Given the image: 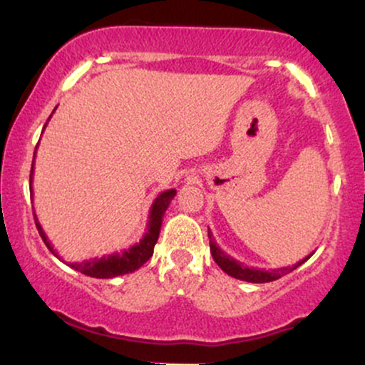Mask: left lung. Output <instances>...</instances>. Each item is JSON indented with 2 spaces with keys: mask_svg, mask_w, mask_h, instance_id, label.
Returning a JSON list of instances; mask_svg holds the SVG:
<instances>
[{
  "mask_svg": "<svg viewBox=\"0 0 365 365\" xmlns=\"http://www.w3.org/2000/svg\"><path fill=\"white\" fill-rule=\"evenodd\" d=\"M207 235H209V247H211L212 259H215V262L217 264V266H220L226 274L232 276V278L242 279V282H249V283H269V282H274V279H279L282 276L292 273L293 269H297L300 264H304L314 254L312 252L311 255H307V257L302 259V261H299L297 264H293V266L278 267V269H271V271L257 269V267L244 266V264L238 262L237 259L230 257L228 254H225L223 250L216 245L211 230H207Z\"/></svg>",
  "mask_w": 365,
  "mask_h": 365,
  "instance_id": "left-lung-1",
  "label": "left lung"
}]
</instances>
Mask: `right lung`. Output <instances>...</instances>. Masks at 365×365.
<instances>
[{
	"mask_svg": "<svg viewBox=\"0 0 365 365\" xmlns=\"http://www.w3.org/2000/svg\"><path fill=\"white\" fill-rule=\"evenodd\" d=\"M54 113V111H53ZM51 118V116H49ZM48 118V121H49ZM46 128V125H44ZM34 159H36V153H34ZM32 173H34V165H32L31 170V185H32ZM177 195V190L175 188H170V190L161 192L156 199H154L153 206H150L149 211V221H148V230H145L144 237L140 238L139 244L132 245L130 249L123 250V252H115L111 255H103V257H94L89 259V261H82V262H66L70 267H73L75 271L78 273L91 276V278H115V276H121V274H128L133 273V271L139 269L140 266H144L145 262L153 257L154 252V245H156L158 237H159V230H161V223H163V216H165L166 209H168L171 199ZM36 217V226L37 232H39L41 238L44 240L46 247H48L51 252L56 255L58 259H61L58 255L54 247L51 245V242L48 240L46 237L43 226H41L39 221ZM63 261V259H61Z\"/></svg>",
	"mask_w": 365,
	"mask_h": 365,
	"instance_id": "1",
	"label": "right lung"
}]
</instances>
